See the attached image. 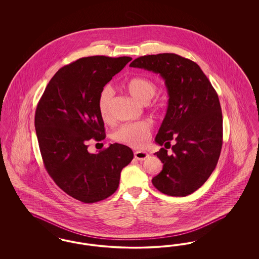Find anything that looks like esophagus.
<instances>
[{"mask_svg":"<svg viewBox=\"0 0 259 259\" xmlns=\"http://www.w3.org/2000/svg\"><path fill=\"white\" fill-rule=\"evenodd\" d=\"M134 156H135L136 159H138L139 161H144L148 158L149 155H148V152H146V151L138 150V151H135Z\"/></svg>","mask_w":259,"mask_h":259,"instance_id":"1","label":"esophagus"}]
</instances>
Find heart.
Masks as SVG:
<instances>
[{
    "label": "heart",
    "mask_w": 259,
    "mask_h": 259,
    "mask_svg": "<svg viewBox=\"0 0 259 259\" xmlns=\"http://www.w3.org/2000/svg\"><path fill=\"white\" fill-rule=\"evenodd\" d=\"M126 89L129 94L142 104H148L157 92L156 84L146 77L130 79ZM114 92L111 87H105L100 92L98 99L99 113L103 120H111V107ZM151 124L146 120L126 123L118 127L112 134L114 141L132 148L145 147L150 138Z\"/></svg>",
    "instance_id": "heart-1"
}]
</instances>
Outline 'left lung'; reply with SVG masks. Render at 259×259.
<instances>
[{
  "label": "left lung",
  "instance_id": "1",
  "mask_svg": "<svg viewBox=\"0 0 259 259\" xmlns=\"http://www.w3.org/2000/svg\"><path fill=\"white\" fill-rule=\"evenodd\" d=\"M130 67L159 74L169 100L166 115L155 142L168 144L155 152L163 169L152 179L164 194L184 197L196 191L209 179L221 155L222 112L219 96L195 62L174 53L146 55Z\"/></svg>",
  "mask_w": 259,
  "mask_h": 259
}]
</instances>
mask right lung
I'll return each mask as SVG.
<instances>
[{
  "label": "right lung",
  "instance_id": "right-lung-1",
  "mask_svg": "<svg viewBox=\"0 0 259 259\" xmlns=\"http://www.w3.org/2000/svg\"><path fill=\"white\" fill-rule=\"evenodd\" d=\"M131 57L90 56L64 66L50 79L35 114L45 167L68 195L95 203L113 194L120 172L134 157L127 146L113 144L99 153L87 150L90 139H105L99 113L101 90Z\"/></svg>",
  "mask_w": 259,
  "mask_h": 259
}]
</instances>
